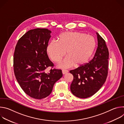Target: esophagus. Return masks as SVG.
Listing matches in <instances>:
<instances>
[{"label": "esophagus", "mask_w": 124, "mask_h": 124, "mask_svg": "<svg viewBox=\"0 0 124 124\" xmlns=\"http://www.w3.org/2000/svg\"><path fill=\"white\" fill-rule=\"evenodd\" d=\"M62 72L63 75H65V74H67V73H68V70H62Z\"/></svg>", "instance_id": "esophagus-1"}]
</instances>
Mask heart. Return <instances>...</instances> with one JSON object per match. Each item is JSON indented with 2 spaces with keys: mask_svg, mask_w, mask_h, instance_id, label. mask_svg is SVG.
Instances as JSON below:
<instances>
[{
  "mask_svg": "<svg viewBox=\"0 0 124 124\" xmlns=\"http://www.w3.org/2000/svg\"><path fill=\"white\" fill-rule=\"evenodd\" d=\"M96 46L94 38L80 32H66L60 34L58 42L51 41L47 47V52L52 61L58 63L61 68L78 67L84 64L91 56Z\"/></svg>",
  "mask_w": 124,
  "mask_h": 124,
  "instance_id": "b5f03b06",
  "label": "heart"
}]
</instances>
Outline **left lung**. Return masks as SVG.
I'll use <instances>...</instances> for the list:
<instances>
[{"label":"left lung","mask_w":124,"mask_h":124,"mask_svg":"<svg viewBox=\"0 0 124 124\" xmlns=\"http://www.w3.org/2000/svg\"><path fill=\"white\" fill-rule=\"evenodd\" d=\"M98 47L93 58L89 63L70 70L74 76L70 89L79 98L90 97L97 92L104 83L108 74V50L105 42L98 33Z\"/></svg>","instance_id":"1"}]
</instances>
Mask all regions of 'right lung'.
I'll use <instances>...</instances> for the list:
<instances>
[{"label":"right lung","instance_id":"1","mask_svg":"<svg viewBox=\"0 0 124 124\" xmlns=\"http://www.w3.org/2000/svg\"><path fill=\"white\" fill-rule=\"evenodd\" d=\"M51 31L46 28L29 30L19 40L14 54V70L17 81L24 92L31 98L42 99L51 93L55 83L63 75L49 59L46 49Z\"/></svg>","mask_w":124,"mask_h":124}]
</instances>
